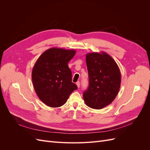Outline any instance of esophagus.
Masks as SVG:
<instances>
[{"label": "esophagus", "instance_id": "1", "mask_svg": "<svg viewBox=\"0 0 150 150\" xmlns=\"http://www.w3.org/2000/svg\"><path fill=\"white\" fill-rule=\"evenodd\" d=\"M76 85H77V86H78V88L80 87V82H79V81H78V82L76 83Z\"/></svg>", "mask_w": 150, "mask_h": 150}]
</instances>
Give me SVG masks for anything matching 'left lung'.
Returning a JSON list of instances; mask_svg holds the SVG:
<instances>
[{"label":"left lung","instance_id":"left-lung-1","mask_svg":"<svg viewBox=\"0 0 150 150\" xmlns=\"http://www.w3.org/2000/svg\"><path fill=\"white\" fill-rule=\"evenodd\" d=\"M89 86L83 93L88 106L100 110L116 98L121 86V76L115 61L104 52L88 53L86 56Z\"/></svg>","mask_w":150,"mask_h":150}]
</instances>
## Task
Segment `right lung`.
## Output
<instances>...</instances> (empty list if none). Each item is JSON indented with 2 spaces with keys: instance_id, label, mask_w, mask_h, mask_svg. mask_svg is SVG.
Masks as SVG:
<instances>
[{
  "instance_id": "obj_1",
  "label": "right lung",
  "mask_w": 150,
  "mask_h": 150,
  "mask_svg": "<svg viewBox=\"0 0 150 150\" xmlns=\"http://www.w3.org/2000/svg\"><path fill=\"white\" fill-rule=\"evenodd\" d=\"M76 52L74 49L50 48L35 62L32 80L38 96L47 106H62L69 95L78 89L72 82V72L67 64Z\"/></svg>"
}]
</instances>
